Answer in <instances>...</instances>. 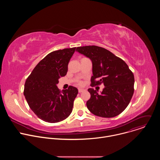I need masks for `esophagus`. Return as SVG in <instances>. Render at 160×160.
<instances>
[{
	"label": "esophagus",
	"instance_id": "obj_1",
	"mask_svg": "<svg viewBox=\"0 0 160 160\" xmlns=\"http://www.w3.org/2000/svg\"><path fill=\"white\" fill-rule=\"evenodd\" d=\"M84 90V89L83 88H78V92L79 93H81V92H82Z\"/></svg>",
	"mask_w": 160,
	"mask_h": 160
}]
</instances>
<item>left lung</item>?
<instances>
[{
	"mask_svg": "<svg viewBox=\"0 0 160 160\" xmlns=\"http://www.w3.org/2000/svg\"><path fill=\"white\" fill-rule=\"evenodd\" d=\"M76 51L92 61L91 86L104 85L101 93L88 89L90 94L86 103L88 109L104 118L120 115L128 105L134 91V76L128 65L108 50L96 45L78 47Z\"/></svg>",
	"mask_w": 160,
	"mask_h": 160,
	"instance_id": "1",
	"label": "left lung"
}]
</instances>
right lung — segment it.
Returning <instances> with one entry per match:
<instances>
[{
	"instance_id": "1",
	"label": "right lung",
	"mask_w": 160,
	"mask_h": 160,
	"mask_svg": "<svg viewBox=\"0 0 160 160\" xmlns=\"http://www.w3.org/2000/svg\"><path fill=\"white\" fill-rule=\"evenodd\" d=\"M76 48L53 51L35 67L27 78L24 96L35 115L49 123H57L70 116L78 89L70 86L60 91L59 78L68 72V64Z\"/></svg>"
}]
</instances>
